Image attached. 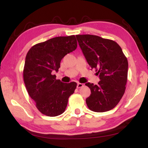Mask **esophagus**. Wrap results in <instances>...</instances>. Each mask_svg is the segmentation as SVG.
Instances as JSON below:
<instances>
[{
  "mask_svg": "<svg viewBox=\"0 0 148 148\" xmlns=\"http://www.w3.org/2000/svg\"><path fill=\"white\" fill-rule=\"evenodd\" d=\"M84 86L83 84H81V83H77V88H80V87H82Z\"/></svg>",
  "mask_w": 148,
  "mask_h": 148,
  "instance_id": "1",
  "label": "esophagus"
}]
</instances>
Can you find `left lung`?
Wrapping results in <instances>:
<instances>
[{"mask_svg": "<svg viewBox=\"0 0 148 148\" xmlns=\"http://www.w3.org/2000/svg\"><path fill=\"white\" fill-rule=\"evenodd\" d=\"M76 38L90 67L101 80L97 85L86 83L91 95L86 99L89 109L104 112L113 109L125 93L128 61L119 45L114 40L91 34H78Z\"/></svg>", "mask_w": 148, "mask_h": 148, "instance_id": "1", "label": "left lung"}]
</instances>
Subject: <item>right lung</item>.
I'll return each mask as SVG.
<instances>
[{"mask_svg": "<svg viewBox=\"0 0 148 148\" xmlns=\"http://www.w3.org/2000/svg\"><path fill=\"white\" fill-rule=\"evenodd\" d=\"M74 35L58 36L35 44L29 50L23 69L27 92L42 114L57 116L65 111L77 84L62 83L53 72L58 71L62 59L77 48Z\"/></svg>", "mask_w": 148, "mask_h": 148, "instance_id": "right-lung-1", "label": "right lung"}]
</instances>
